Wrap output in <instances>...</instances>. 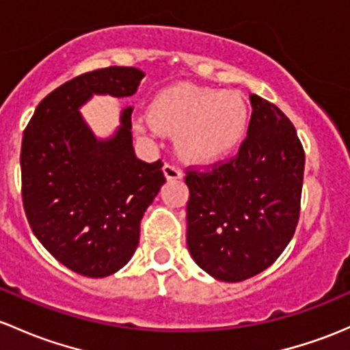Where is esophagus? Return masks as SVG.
Masks as SVG:
<instances>
[{"label":"esophagus","instance_id":"34e87169","mask_svg":"<svg viewBox=\"0 0 350 350\" xmlns=\"http://www.w3.org/2000/svg\"><path fill=\"white\" fill-rule=\"evenodd\" d=\"M163 172L165 176L167 181H172V179H181L183 178V172L178 165H172V164H165L163 167Z\"/></svg>","mask_w":350,"mask_h":350}]
</instances>
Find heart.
<instances>
[{
    "label": "heart",
    "instance_id": "b5f03b06",
    "mask_svg": "<svg viewBox=\"0 0 350 350\" xmlns=\"http://www.w3.org/2000/svg\"><path fill=\"white\" fill-rule=\"evenodd\" d=\"M250 107L238 92L181 82L161 90L152 98L149 117L134 119L142 134L161 131L178 135V152L194 164L224 159L245 141Z\"/></svg>",
    "mask_w": 350,
    "mask_h": 350
}]
</instances>
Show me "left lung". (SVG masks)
I'll use <instances>...</instances> for the list:
<instances>
[{
	"label": "left lung",
	"mask_w": 350,
	"mask_h": 350,
	"mask_svg": "<svg viewBox=\"0 0 350 350\" xmlns=\"http://www.w3.org/2000/svg\"><path fill=\"white\" fill-rule=\"evenodd\" d=\"M248 135L230 163L186 176V243L206 273L243 282L267 270L286 248L300 213L305 154L277 105L250 95Z\"/></svg>",
	"instance_id": "8db88e82"
}]
</instances>
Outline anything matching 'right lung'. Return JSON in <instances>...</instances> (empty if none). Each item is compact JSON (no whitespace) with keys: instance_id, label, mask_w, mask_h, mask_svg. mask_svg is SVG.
I'll list each match as a JSON object with an SVG mask.
<instances>
[{"instance_id":"1","label":"right lung","mask_w":350,"mask_h":350,"mask_svg":"<svg viewBox=\"0 0 350 350\" xmlns=\"http://www.w3.org/2000/svg\"><path fill=\"white\" fill-rule=\"evenodd\" d=\"M144 72L94 70L55 88L36 107L21 142V196L38 241L75 273L102 278L126 267L139 245L141 219L165 178L163 163L137 159L132 107L107 139L80 113L94 95L124 98Z\"/></svg>"}]
</instances>
